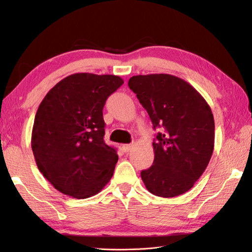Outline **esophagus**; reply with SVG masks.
Returning <instances> with one entry per match:
<instances>
[{"label": "esophagus", "instance_id": "obj_1", "mask_svg": "<svg viewBox=\"0 0 252 252\" xmlns=\"http://www.w3.org/2000/svg\"><path fill=\"white\" fill-rule=\"evenodd\" d=\"M133 147V144H126V145H123L122 146V148H123V151H125L126 153H127V152H130L131 151V148Z\"/></svg>", "mask_w": 252, "mask_h": 252}]
</instances>
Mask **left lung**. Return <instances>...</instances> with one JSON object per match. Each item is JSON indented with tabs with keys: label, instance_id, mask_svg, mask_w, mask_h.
I'll use <instances>...</instances> for the list:
<instances>
[{
	"label": "left lung",
	"instance_id": "obj_1",
	"mask_svg": "<svg viewBox=\"0 0 252 252\" xmlns=\"http://www.w3.org/2000/svg\"><path fill=\"white\" fill-rule=\"evenodd\" d=\"M127 84L147 110L154 129L164 130L153 143V165L141 172L144 184L159 197L184 194L212 156L215 119L210 106L189 82L171 74L133 76Z\"/></svg>",
	"mask_w": 252,
	"mask_h": 252
}]
</instances>
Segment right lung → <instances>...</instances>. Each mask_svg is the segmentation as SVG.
Masks as SVG:
<instances>
[{
	"label": "right lung",
	"mask_w": 252,
	"mask_h": 252,
	"mask_svg": "<svg viewBox=\"0 0 252 252\" xmlns=\"http://www.w3.org/2000/svg\"><path fill=\"white\" fill-rule=\"evenodd\" d=\"M122 84L114 74L73 73L41 101L31 148L40 172L63 194L84 199L110 181L118 155L104 142L103 108Z\"/></svg>",
	"instance_id": "obj_1"
}]
</instances>
